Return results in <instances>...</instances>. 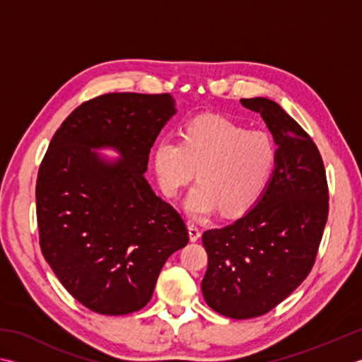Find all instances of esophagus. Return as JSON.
Instances as JSON below:
<instances>
[{"instance_id": "1", "label": "esophagus", "mask_w": 362, "mask_h": 362, "mask_svg": "<svg viewBox=\"0 0 362 362\" xmlns=\"http://www.w3.org/2000/svg\"><path fill=\"white\" fill-rule=\"evenodd\" d=\"M188 233H189L191 242H196V240H199V237H201V229L194 224H189L188 226Z\"/></svg>"}]
</instances>
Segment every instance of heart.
Listing matches in <instances>:
<instances>
[{"label":"heart","instance_id":"b5f03b06","mask_svg":"<svg viewBox=\"0 0 362 362\" xmlns=\"http://www.w3.org/2000/svg\"><path fill=\"white\" fill-rule=\"evenodd\" d=\"M274 146L265 133L246 132L230 120L205 115L191 120L183 141L163 139L155 147L153 169L168 197L194 179L185 207L193 218L216 209L223 215H240L256 204L272 179Z\"/></svg>","mask_w":362,"mask_h":362}]
</instances>
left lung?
Instances as JSON below:
<instances>
[{"mask_svg":"<svg viewBox=\"0 0 362 362\" xmlns=\"http://www.w3.org/2000/svg\"><path fill=\"white\" fill-rule=\"evenodd\" d=\"M272 132V179L242 218L202 233L209 254L205 303L224 317L264 315L308 278L328 219V182L313 138L281 106L264 97L242 98Z\"/></svg>","mask_w":362,"mask_h":362,"instance_id":"obj_1","label":"left lung"}]
</instances>
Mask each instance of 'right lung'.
<instances>
[{
    "label": "right lung",
    "mask_w": 362,
    "mask_h": 362,
    "mask_svg": "<svg viewBox=\"0 0 362 362\" xmlns=\"http://www.w3.org/2000/svg\"><path fill=\"white\" fill-rule=\"evenodd\" d=\"M174 115L171 94L98 95L70 112L40 163L42 254L67 292L97 314L143 309L168 257L189 240L179 211L144 177ZM98 146L116 148L121 160H102L91 151Z\"/></svg>",
    "instance_id": "add662e5"
}]
</instances>
